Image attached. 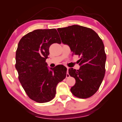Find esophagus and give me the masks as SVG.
<instances>
[{
	"instance_id": "1",
	"label": "esophagus",
	"mask_w": 122,
	"mask_h": 122,
	"mask_svg": "<svg viewBox=\"0 0 122 122\" xmlns=\"http://www.w3.org/2000/svg\"><path fill=\"white\" fill-rule=\"evenodd\" d=\"M67 68V73H66V78H68V77H69V73H68V69H69V68Z\"/></svg>"
}]
</instances>
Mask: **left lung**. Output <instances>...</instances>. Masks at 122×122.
Segmentation results:
<instances>
[{
  "instance_id": "1",
  "label": "left lung",
  "mask_w": 122,
  "mask_h": 122,
  "mask_svg": "<svg viewBox=\"0 0 122 122\" xmlns=\"http://www.w3.org/2000/svg\"><path fill=\"white\" fill-rule=\"evenodd\" d=\"M62 43L70 46L73 55H77L80 69H69L76 79L71 91L76 97L88 98L100 87L106 73V54L102 40L91 28L73 25L57 29Z\"/></svg>"
}]
</instances>
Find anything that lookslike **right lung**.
Segmentation results:
<instances>
[{
  "label": "right lung",
  "mask_w": 122,
  "mask_h": 122,
  "mask_svg": "<svg viewBox=\"0 0 122 122\" xmlns=\"http://www.w3.org/2000/svg\"><path fill=\"white\" fill-rule=\"evenodd\" d=\"M53 43H61L56 29H36L21 38L16 51L18 79L30 99L38 103L52 100L58 83L66 77V68L62 65L51 71L46 66V59Z\"/></svg>",
  "instance_id": "add662e5"
}]
</instances>
